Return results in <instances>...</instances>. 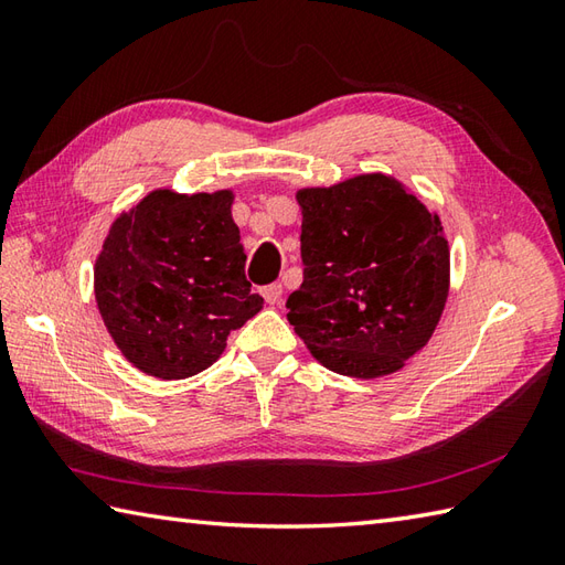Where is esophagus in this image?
I'll use <instances>...</instances> for the list:
<instances>
[{
  "instance_id": "obj_1",
  "label": "esophagus",
  "mask_w": 565,
  "mask_h": 565,
  "mask_svg": "<svg viewBox=\"0 0 565 565\" xmlns=\"http://www.w3.org/2000/svg\"><path fill=\"white\" fill-rule=\"evenodd\" d=\"M262 296H264V301H267L269 306H281V301H284V286L281 284L264 286Z\"/></svg>"
}]
</instances>
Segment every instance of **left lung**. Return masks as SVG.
Masks as SVG:
<instances>
[{
  "instance_id": "left-lung-1",
  "label": "left lung",
  "mask_w": 565,
  "mask_h": 565,
  "mask_svg": "<svg viewBox=\"0 0 565 565\" xmlns=\"http://www.w3.org/2000/svg\"><path fill=\"white\" fill-rule=\"evenodd\" d=\"M303 284L289 322L334 374L379 379L429 342L449 296V243L437 213L391 174L296 191Z\"/></svg>"
}]
</instances>
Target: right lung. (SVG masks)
<instances>
[{
    "label": "right lung",
    "instance_id": "obj_1",
    "mask_svg": "<svg viewBox=\"0 0 565 565\" xmlns=\"http://www.w3.org/2000/svg\"><path fill=\"white\" fill-rule=\"evenodd\" d=\"M233 189H152L111 223L94 262V298L114 344L138 371L179 381L209 369L257 316Z\"/></svg>",
    "mask_w": 565,
    "mask_h": 565
}]
</instances>
